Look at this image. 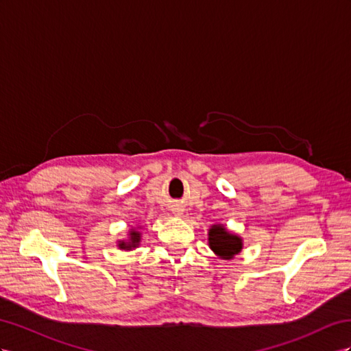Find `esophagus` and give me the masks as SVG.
Segmentation results:
<instances>
[{
    "label": "esophagus",
    "instance_id": "34e87169",
    "mask_svg": "<svg viewBox=\"0 0 351 351\" xmlns=\"http://www.w3.org/2000/svg\"><path fill=\"white\" fill-rule=\"evenodd\" d=\"M181 212H182V210L179 209V208H175V209H173V213H175V215H181Z\"/></svg>",
    "mask_w": 351,
    "mask_h": 351
}]
</instances>
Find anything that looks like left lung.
<instances>
[{
	"mask_svg": "<svg viewBox=\"0 0 351 351\" xmlns=\"http://www.w3.org/2000/svg\"><path fill=\"white\" fill-rule=\"evenodd\" d=\"M209 246L222 259H231L240 254L243 247V240L237 234H232L222 223L212 226L209 230Z\"/></svg>",
	"mask_w": 351,
	"mask_h": 351,
	"instance_id": "left-lung-1",
	"label": "left lung"
}]
</instances>
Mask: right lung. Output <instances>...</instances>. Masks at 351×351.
Masks as SVG:
<instances>
[{
    "mask_svg": "<svg viewBox=\"0 0 351 351\" xmlns=\"http://www.w3.org/2000/svg\"><path fill=\"white\" fill-rule=\"evenodd\" d=\"M139 241H141V232L138 230H130L129 240H121L119 243V247L124 249V250H132L134 247H138Z\"/></svg>",
    "mask_w": 351,
    "mask_h": 351,
    "instance_id": "right-lung-1",
    "label": "right lung"
}]
</instances>
